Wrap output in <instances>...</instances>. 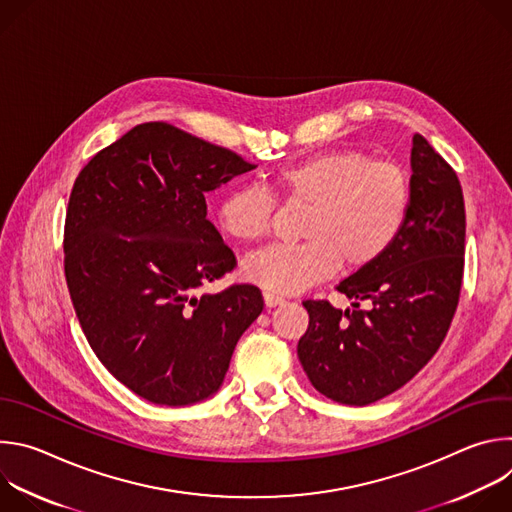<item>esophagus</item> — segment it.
<instances>
[{
	"label": "esophagus",
	"instance_id": "1",
	"mask_svg": "<svg viewBox=\"0 0 512 512\" xmlns=\"http://www.w3.org/2000/svg\"><path fill=\"white\" fill-rule=\"evenodd\" d=\"M263 302H265L267 308H275V306H281L285 300L279 298V296H275V294H271V291H265V294H263Z\"/></svg>",
	"mask_w": 512,
	"mask_h": 512
}]
</instances>
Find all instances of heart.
Wrapping results in <instances>:
<instances>
[{
	"mask_svg": "<svg viewBox=\"0 0 512 512\" xmlns=\"http://www.w3.org/2000/svg\"><path fill=\"white\" fill-rule=\"evenodd\" d=\"M271 188L287 206H308L300 245H273L249 255L243 275L273 291H300L332 277L340 265L360 271L381 259L407 221V174L360 150H330L285 166ZM275 198L257 186L229 192L216 208L221 231L255 243L269 235Z\"/></svg>",
	"mask_w": 512,
	"mask_h": 512,
	"instance_id": "heart-1",
	"label": "heart"
}]
</instances>
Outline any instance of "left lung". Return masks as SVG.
I'll return each instance as SVG.
<instances>
[{
    "instance_id": "obj_1",
    "label": "left lung",
    "mask_w": 512,
    "mask_h": 512,
    "mask_svg": "<svg viewBox=\"0 0 512 512\" xmlns=\"http://www.w3.org/2000/svg\"><path fill=\"white\" fill-rule=\"evenodd\" d=\"M411 170L401 235L336 285L352 310L304 302L310 324L298 342L300 362L322 395L344 405L375 403L409 383L442 346L458 308L466 249L460 180L419 133Z\"/></svg>"
}]
</instances>
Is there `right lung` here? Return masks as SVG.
Here are the masks:
<instances>
[{"instance_id": "1", "label": "right lung", "mask_w": 512, "mask_h": 512, "mask_svg": "<svg viewBox=\"0 0 512 512\" xmlns=\"http://www.w3.org/2000/svg\"><path fill=\"white\" fill-rule=\"evenodd\" d=\"M255 166L170 123L135 125L95 154L68 198L64 275L105 369L158 405L223 385L241 334L263 312L251 283L194 291L237 267L204 194Z\"/></svg>"}]
</instances>
